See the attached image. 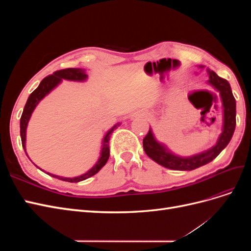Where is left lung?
<instances>
[{
  "instance_id": "obj_1",
  "label": "left lung",
  "mask_w": 251,
  "mask_h": 251,
  "mask_svg": "<svg viewBox=\"0 0 251 251\" xmlns=\"http://www.w3.org/2000/svg\"><path fill=\"white\" fill-rule=\"evenodd\" d=\"M199 67L200 69L204 68L203 66ZM207 74L209 78L208 82L219 91L221 95L223 104L222 133L220 135L216 146L211 149L195 156L184 158L173 154L162 143H159L155 139L154 134L150 127L147 136L143 138V150L151 159H153L155 162L166 169L175 171H193L207 164L221 153L232 137L235 128V100L232 95L230 85L226 79L218 76L214 71L207 69Z\"/></svg>"
}]
</instances>
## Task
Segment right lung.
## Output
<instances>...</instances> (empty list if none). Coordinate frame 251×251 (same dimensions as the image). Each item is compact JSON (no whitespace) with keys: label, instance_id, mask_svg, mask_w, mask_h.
Masks as SVG:
<instances>
[{"label":"right lung","instance_id":"obj_1","mask_svg":"<svg viewBox=\"0 0 251 251\" xmlns=\"http://www.w3.org/2000/svg\"><path fill=\"white\" fill-rule=\"evenodd\" d=\"M87 77H88V75L85 73V70L79 69V68H68V69L58 70V71H55L54 73L51 74V75H48L47 77H45L41 81L40 86L37 87L33 91V92L29 95L27 102L25 104L24 111H23V114L21 116V120H20L22 146L25 150V153H26V128H27V126H28V121H29L30 117H31V114H32L33 110L35 109L37 103H39L48 93H50L51 91L54 89L63 79L74 80V81H83V80L87 79ZM119 125L120 124H116L111 128L110 131H108L107 134H105L104 138L102 140V146H101L102 149H101L100 157V159H98V161L96 162V164L90 171H88L85 174L80 175V176H78V177H74V178L60 177V176H56V175L49 174V173H47V174L50 175V176H52V177L56 178V179L67 181V182H75V183H76V182L86 180L90 177L94 176V175L100 172L102 166L108 161V159L110 157L109 140H110V137H111V134L113 133L114 130H115V128H117V126H119ZM26 155H27V153H26ZM45 173H46V172H45Z\"/></svg>","mask_w":251,"mask_h":251}]
</instances>
